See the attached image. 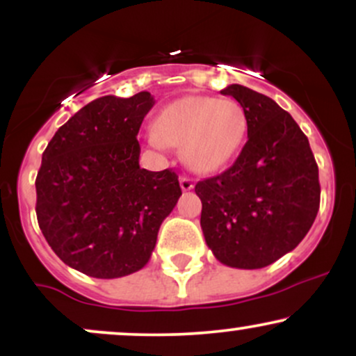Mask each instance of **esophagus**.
<instances>
[{
  "instance_id": "1",
  "label": "esophagus",
  "mask_w": 356,
  "mask_h": 356,
  "mask_svg": "<svg viewBox=\"0 0 356 356\" xmlns=\"http://www.w3.org/2000/svg\"><path fill=\"white\" fill-rule=\"evenodd\" d=\"M181 189L182 191H191V189H194V181H192L191 177H186V175H184V177H181Z\"/></svg>"
}]
</instances>
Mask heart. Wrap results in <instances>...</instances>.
Returning a JSON list of instances; mask_svg holds the SVG:
<instances>
[{
  "instance_id": "heart-1",
  "label": "heart",
  "mask_w": 356,
  "mask_h": 356,
  "mask_svg": "<svg viewBox=\"0 0 356 356\" xmlns=\"http://www.w3.org/2000/svg\"><path fill=\"white\" fill-rule=\"evenodd\" d=\"M246 134V113L238 102L191 95L162 108L154 122L152 142L181 145L189 169L211 174L238 155Z\"/></svg>"
}]
</instances>
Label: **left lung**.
<instances>
[{
	"label": "left lung",
	"instance_id": "left-lung-1",
	"mask_svg": "<svg viewBox=\"0 0 356 356\" xmlns=\"http://www.w3.org/2000/svg\"><path fill=\"white\" fill-rule=\"evenodd\" d=\"M246 113L248 142L226 172L195 184L201 227L219 263L259 269L293 251L320 207L308 138L275 100L232 83L220 90Z\"/></svg>",
	"mask_w": 356,
	"mask_h": 356
}]
</instances>
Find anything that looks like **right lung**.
Segmentation results:
<instances>
[{
    "label": "right lung",
    "mask_w": 356,
    "mask_h": 356,
    "mask_svg": "<svg viewBox=\"0 0 356 356\" xmlns=\"http://www.w3.org/2000/svg\"><path fill=\"white\" fill-rule=\"evenodd\" d=\"M149 92L105 95L61 125L36 175V218L65 264L113 280L149 263L161 224L182 195L170 169H140L137 134Z\"/></svg>",
    "instance_id": "1"
}]
</instances>
